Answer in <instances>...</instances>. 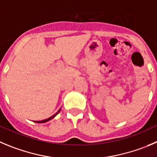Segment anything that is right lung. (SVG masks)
Instances as JSON below:
<instances>
[{"label": "right lung", "mask_w": 157, "mask_h": 157, "mask_svg": "<svg viewBox=\"0 0 157 157\" xmlns=\"http://www.w3.org/2000/svg\"><path fill=\"white\" fill-rule=\"evenodd\" d=\"M60 109H61V108H60ZM60 109L59 110L58 112H56V114H55V115H52V116H51V117H50V118H47V119L42 120V121H35V122H37V123H44V122H46V121H49V120L52 119V118H54V117H55V116H56V115H58V113H59V112H60Z\"/></svg>", "instance_id": "right-lung-1"}]
</instances>
